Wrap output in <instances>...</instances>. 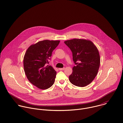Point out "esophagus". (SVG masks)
<instances>
[{"label": "esophagus", "mask_w": 123, "mask_h": 123, "mask_svg": "<svg viewBox=\"0 0 123 123\" xmlns=\"http://www.w3.org/2000/svg\"><path fill=\"white\" fill-rule=\"evenodd\" d=\"M65 69V68H59V70L60 71H62V70H64Z\"/></svg>", "instance_id": "1"}]
</instances>
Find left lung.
I'll use <instances>...</instances> for the list:
<instances>
[{"label":"left lung","instance_id":"left-lung-1","mask_svg":"<svg viewBox=\"0 0 123 123\" xmlns=\"http://www.w3.org/2000/svg\"><path fill=\"white\" fill-rule=\"evenodd\" d=\"M73 53V61L76 64L69 80L73 84L84 87L94 80L97 74L100 58L99 51L92 41L74 39L64 41Z\"/></svg>","mask_w":123,"mask_h":123}]
</instances>
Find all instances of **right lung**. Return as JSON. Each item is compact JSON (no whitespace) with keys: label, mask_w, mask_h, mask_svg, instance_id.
Segmentation results:
<instances>
[{"label":"right lung","mask_w":123,"mask_h":123,"mask_svg":"<svg viewBox=\"0 0 123 123\" xmlns=\"http://www.w3.org/2000/svg\"><path fill=\"white\" fill-rule=\"evenodd\" d=\"M60 41L43 40L31 45L23 59L25 74L28 80L37 88L45 90L54 83L56 72L49 63L53 50Z\"/></svg>","instance_id":"obj_1"}]
</instances>
